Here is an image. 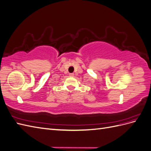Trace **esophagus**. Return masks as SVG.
<instances>
[{
	"label": "esophagus",
	"mask_w": 151,
	"mask_h": 151,
	"mask_svg": "<svg viewBox=\"0 0 151 151\" xmlns=\"http://www.w3.org/2000/svg\"><path fill=\"white\" fill-rule=\"evenodd\" d=\"M74 76V74H73V73H71V74H69V76H70V77H73Z\"/></svg>",
	"instance_id": "obj_1"
}]
</instances>
